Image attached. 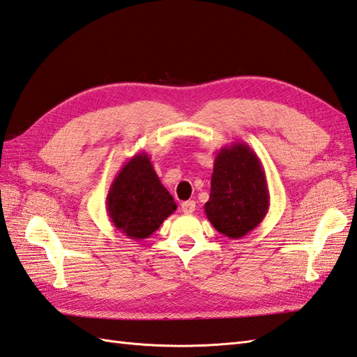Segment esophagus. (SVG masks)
I'll use <instances>...</instances> for the list:
<instances>
[{
	"instance_id": "1",
	"label": "esophagus",
	"mask_w": 357,
	"mask_h": 357,
	"mask_svg": "<svg viewBox=\"0 0 357 357\" xmlns=\"http://www.w3.org/2000/svg\"><path fill=\"white\" fill-rule=\"evenodd\" d=\"M195 208H196L195 201H185V202L181 204V210H182V213H185V214H192L195 211Z\"/></svg>"
}]
</instances>
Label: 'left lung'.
Returning <instances> with one entry per match:
<instances>
[{"mask_svg":"<svg viewBox=\"0 0 357 357\" xmlns=\"http://www.w3.org/2000/svg\"><path fill=\"white\" fill-rule=\"evenodd\" d=\"M269 199L266 173L252 149L240 141L222 147L204 206L211 225L229 238L245 237L266 218Z\"/></svg>","mask_w":357,"mask_h":357,"instance_id":"obj_1","label":"left lung"}]
</instances>
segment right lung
<instances>
[{
	"instance_id": "right-lung-1",
	"label": "right lung",
	"mask_w": 357,
	"mask_h": 357,
	"mask_svg": "<svg viewBox=\"0 0 357 357\" xmlns=\"http://www.w3.org/2000/svg\"><path fill=\"white\" fill-rule=\"evenodd\" d=\"M176 208L146 152L126 161L106 197V211L112 225L132 240L151 237Z\"/></svg>"
}]
</instances>
